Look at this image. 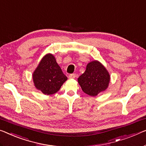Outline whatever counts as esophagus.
<instances>
[{
    "label": "esophagus",
    "instance_id": "34e87169",
    "mask_svg": "<svg viewBox=\"0 0 146 146\" xmlns=\"http://www.w3.org/2000/svg\"><path fill=\"white\" fill-rule=\"evenodd\" d=\"M77 77V75H76L75 73H73V74H71V75H69V79H75Z\"/></svg>",
    "mask_w": 146,
    "mask_h": 146
}]
</instances>
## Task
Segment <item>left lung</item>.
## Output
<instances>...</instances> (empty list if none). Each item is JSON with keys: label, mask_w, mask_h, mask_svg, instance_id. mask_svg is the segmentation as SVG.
<instances>
[{"label": "left lung", "mask_w": 146, "mask_h": 146, "mask_svg": "<svg viewBox=\"0 0 146 146\" xmlns=\"http://www.w3.org/2000/svg\"><path fill=\"white\" fill-rule=\"evenodd\" d=\"M110 80V74L98 61L88 64L86 71L78 78V82L82 91L91 96H96L102 91L105 90Z\"/></svg>", "instance_id": "left-lung-1"}]
</instances>
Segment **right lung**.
Listing matches in <instances>:
<instances>
[{
    "label": "right lung",
    "mask_w": 146,
    "mask_h": 146,
    "mask_svg": "<svg viewBox=\"0 0 146 146\" xmlns=\"http://www.w3.org/2000/svg\"><path fill=\"white\" fill-rule=\"evenodd\" d=\"M35 86L43 94L57 92L67 77L63 73L53 55H46L33 74Z\"/></svg>",
    "instance_id": "add662e5"
}]
</instances>
